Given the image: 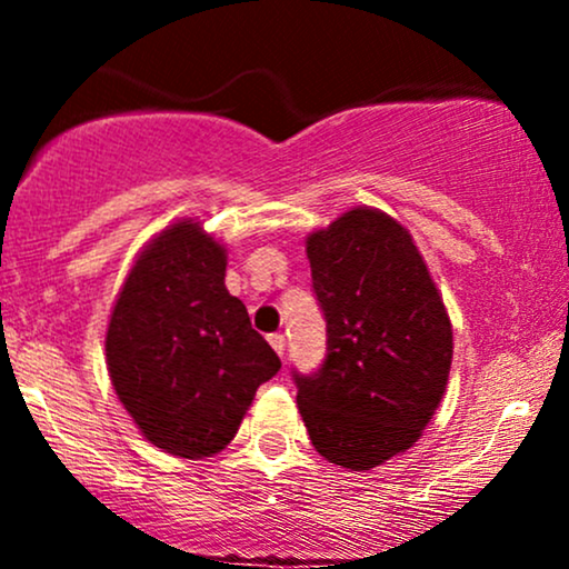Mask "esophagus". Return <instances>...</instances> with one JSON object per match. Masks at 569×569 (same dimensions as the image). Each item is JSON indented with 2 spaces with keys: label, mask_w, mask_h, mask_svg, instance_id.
<instances>
[{
  "label": "esophagus",
  "mask_w": 569,
  "mask_h": 569,
  "mask_svg": "<svg viewBox=\"0 0 569 569\" xmlns=\"http://www.w3.org/2000/svg\"><path fill=\"white\" fill-rule=\"evenodd\" d=\"M267 339H270L272 350H276L278 356H283V352H286V337L280 335V331H278V335H270V337H267Z\"/></svg>",
  "instance_id": "esophagus-1"
}]
</instances>
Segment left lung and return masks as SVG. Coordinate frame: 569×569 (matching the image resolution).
<instances>
[{
  "label": "left lung",
  "instance_id": "8db88e82",
  "mask_svg": "<svg viewBox=\"0 0 569 569\" xmlns=\"http://www.w3.org/2000/svg\"><path fill=\"white\" fill-rule=\"evenodd\" d=\"M326 358L297 375V407L318 455L369 471L422 436L452 369V323L411 234L352 208L307 238Z\"/></svg>",
  "mask_w": 569,
  "mask_h": 569
}]
</instances>
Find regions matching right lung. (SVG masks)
<instances>
[{"label": "right lung", "mask_w": 569, "mask_h": 569, "mask_svg": "<svg viewBox=\"0 0 569 569\" xmlns=\"http://www.w3.org/2000/svg\"><path fill=\"white\" fill-rule=\"evenodd\" d=\"M224 272V246L200 221H176L139 253L109 318L107 367L122 407L143 439L187 460L221 452L280 369Z\"/></svg>", "instance_id": "right-lung-1"}]
</instances>
